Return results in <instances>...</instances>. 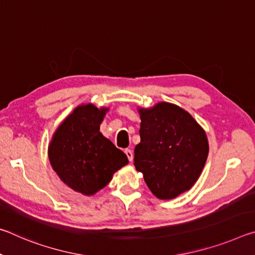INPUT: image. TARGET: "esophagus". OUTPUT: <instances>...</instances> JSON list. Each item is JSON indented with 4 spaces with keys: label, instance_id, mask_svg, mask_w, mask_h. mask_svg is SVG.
<instances>
[{
    "label": "esophagus",
    "instance_id": "34e87169",
    "mask_svg": "<svg viewBox=\"0 0 255 255\" xmlns=\"http://www.w3.org/2000/svg\"><path fill=\"white\" fill-rule=\"evenodd\" d=\"M125 153H126V155H127V157H128V159H129V162H132V158H133V154H132V150L131 149H126L125 150Z\"/></svg>",
    "mask_w": 255,
    "mask_h": 255
}]
</instances>
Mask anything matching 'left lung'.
<instances>
[{
	"label": "left lung",
	"mask_w": 255,
	"mask_h": 255,
	"mask_svg": "<svg viewBox=\"0 0 255 255\" xmlns=\"http://www.w3.org/2000/svg\"><path fill=\"white\" fill-rule=\"evenodd\" d=\"M140 143L135 147L133 164L141 172L153 195L174 199L197 182L208 157L206 131L179 106L158 102L138 108Z\"/></svg>",
	"instance_id": "8db88e82"
}]
</instances>
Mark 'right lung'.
Listing matches in <instances>:
<instances>
[{"label":"right lung","mask_w":255,"mask_h":255,"mask_svg":"<svg viewBox=\"0 0 255 255\" xmlns=\"http://www.w3.org/2000/svg\"><path fill=\"white\" fill-rule=\"evenodd\" d=\"M109 108L92 103L76 107L56 129L48 146L54 171L67 187L93 196L110 182L128 158L100 132Z\"/></svg>","instance_id":"1"}]
</instances>
